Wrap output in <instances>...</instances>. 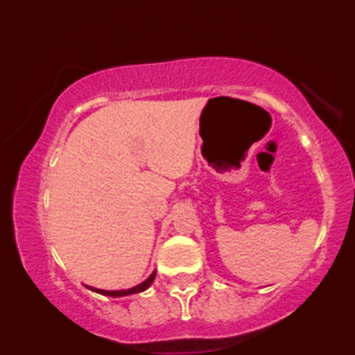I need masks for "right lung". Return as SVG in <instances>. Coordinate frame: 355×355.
<instances>
[{
	"label": "right lung",
	"mask_w": 355,
	"mask_h": 355,
	"mask_svg": "<svg viewBox=\"0 0 355 355\" xmlns=\"http://www.w3.org/2000/svg\"><path fill=\"white\" fill-rule=\"evenodd\" d=\"M155 275H157V272H153V274L150 275L148 279L145 280V282H141L140 285H137V287H133V288H128V291H100V288H93V287H89V288H92V291H95V292H98V294H103V295H108V297L132 295V294H138V292L146 291V288H148L155 280Z\"/></svg>",
	"instance_id": "obj_1"
}]
</instances>
